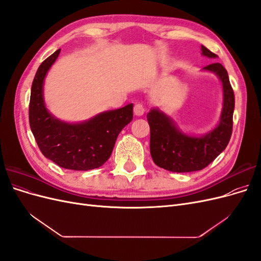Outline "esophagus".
Here are the masks:
<instances>
[{"label":"esophagus","instance_id":"obj_1","mask_svg":"<svg viewBox=\"0 0 261 261\" xmlns=\"http://www.w3.org/2000/svg\"><path fill=\"white\" fill-rule=\"evenodd\" d=\"M134 113H135L137 116L143 115L145 113V108L141 103H136L135 107H134Z\"/></svg>","mask_w":261,"mask_h":261}]
</instances>
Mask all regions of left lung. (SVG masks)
Here are the masks:
<instances>
[{
  "instance_id": "obj_1",
  "label": "left lung",
  "mask_w": 261,
  "mask_h": 261,
  "mask_svg": "<svg viewBox=\"0 0 261 261\" xmlns=\"http://www.w3.org/2000/svg\"><path fill=\"white\" fill-rule=\"evenodd\" d=\"M201 51L204 57H218L203 45ZM203 68L216 73L223 84V111L216 129L200 138L189 137L181 134L171 118L158 110L153 109L147 114L152 160L158 167L170 172L185 173L204 169L223 151L231 139L235 98L227 72L220 63Z\"/></svg>"
}]
</instances>
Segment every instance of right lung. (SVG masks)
<instances>
[{"label": "right lung", "instance_id": "1", "mask_svg": "<svg viewBox=\"0 0 261 261\" xmlns=\"http://www.w3.org/2000/svg\"><path fill=\"white\" fill-rule=\"evenodd\" d=\"M61 49L39 66L31 86L29 124L42 154L67 170L88 171L105 164L111 155L121 130L133 120V105L101 113L81 124L54 118L44 107L42 87L49 68Z\"/></svg>", "mask_w": 261, "mask_h": 261}]
</instances>
